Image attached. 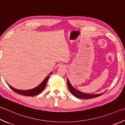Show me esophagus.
<instances>
[{
	"label": "esophagus",
	"mask_w": 125,
	"mask_h": 125,
	"mask_svg": "<svg viewBox=\"0 0 125 125\" xmlns=\"http://www.w3.org/2000/svg\"><path fill=\"white\" fill-rule=\"evenodd\" d=\"M59 67H64V65H63V64H60V65H59Z\"/></svg>",
	"instance_id": "esophagus-1"
}]
</instances>
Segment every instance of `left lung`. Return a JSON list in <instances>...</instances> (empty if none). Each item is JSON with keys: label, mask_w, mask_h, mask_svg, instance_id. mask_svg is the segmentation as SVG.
<instances>
[{"label": "left lung", "mask_w": 125, "mask_h": 125, "mask_svg": "<svg viewBox=\"0 0 125 125\" xmlns=\"http://www.w3.org/2000/svg\"><path fill=\"white\" fill-rule=\"evenodd\" d=\"M67 85L68 87L70 92L71 94L73 95L74 96L76 97V98H80V99H90V98H96V97H98L101 96L103 94H85V93L79 91V90H76L75 88L69 82V79H67Z\"/></svg>", "instance_id": "left-lung-1"}]
</instances>
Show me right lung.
I'll use <instances>...</instances> for the list:
<instances>
[{
	"mask_svg": "<svg viewBox=\"0 0 125 125\" xmlns=\"http://www.w3.org/2000/svg\"><path fill=\"white\" fill-rule=\"evenodd\" d=\"M52 74V72L50 73L48 76H47L44 80L42 81V82L38 85L37 87L32 88V89L31 90H18V89H16V88H13L12 87H11L10 85H9V83H8V85H9V87H10L11 89H12L13 91L15 92L16 93H17L18 94H20L21 95H23V96H36V95L39 94H40L43 90H44V88L46 86V83L48 81L49 77L50 76V75Z\"/></svg>",
	"mask_w": 125,
	"mask_h": 125,
	"instance_id": "obj_1",
	"label": "right lung"
}]
</instances>
